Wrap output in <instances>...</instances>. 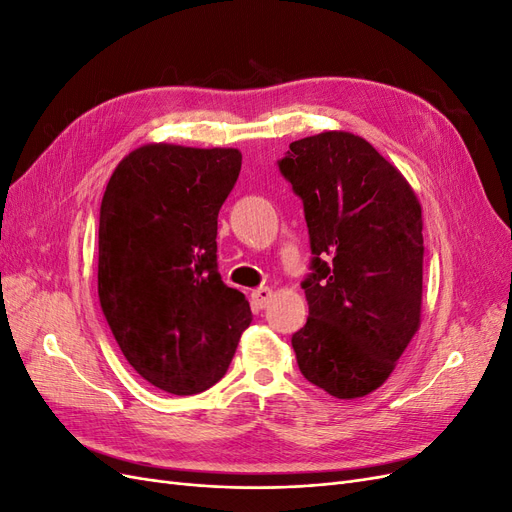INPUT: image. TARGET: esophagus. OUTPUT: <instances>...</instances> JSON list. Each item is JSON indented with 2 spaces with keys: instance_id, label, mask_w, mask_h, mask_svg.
<instances>
[{
  "instance_id": "obj_1",
  "label": "esophagus",
  "mask_w": 512,
  "mask_h": 512,
  "mask_svg": "<svg viewBox=\"0 0 512 512\" xmlns=\"http://www.w3.org/2000/svg\"><path fill=\"white\" fill-rule=\"evenodd\" d=\"M271 297H273V290H271V288H256V290L252 292V305H254L256 309L267 307L269 301H271Z\"/></svg>"
}]
</instances>
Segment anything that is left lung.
Masks as SVG:
<instances>
[{"mask_svg":"<svg viewBox=\"0 0 512 512\" xmlns=\"http://www.w3.org/2000/svg\"><path fill=\"white\" fill-rule=\"evenodd\" d=\"M303 200L312 273L292 335L301 374L337 399L376 391L421 324L423 218L404 175L365 138L322 132L277 162Z\"/></svg>","mask_w":512,"mask_h":512,"instance_id":"left-lung-1","label":"left lung"}]
</instances>
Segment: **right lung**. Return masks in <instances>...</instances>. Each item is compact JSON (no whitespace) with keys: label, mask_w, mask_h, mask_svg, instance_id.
<instances>
[{"label":"right lung","mask_w":512,"mask_h":512,"mask_svg":"<svg viewBox=\"0 0 512 512\" xmlns=\"http://www.w3.org/2000/svg\"><path fill=\"white\" fill-rule=\"evenodd\" d=\"M239 149L151 143L123 158L100 205L98 294L128 363L173 395L222 380L252 312L218 273V213Z\"/></svg>","instance_id":"right-lung-1"}]
</instances>
